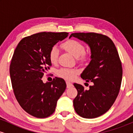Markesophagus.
<instances>
[{
	"mask_svg": "<svg viewBox=\"0 0 133 133\" xmlns=\"http://www.w3.org/2000/svg\"><path fill=\"white\" fill-rule=\"evenodd\" d=\"M66 85H67V88H71L73 86V84L70 82L69 81H66Z\"/></svg>",
	"mask_w": 133,
	"mask_h": 133,
	"instance_id": "34e87169",
	"label": "esophagus"
}]
</instances>
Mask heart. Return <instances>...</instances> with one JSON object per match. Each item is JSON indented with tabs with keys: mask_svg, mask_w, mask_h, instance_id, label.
<instances>
[{
	"mask_svg": "<svg viewBox=\"0 0 133 133\" xmlns=\"http://www.w3.org/2000/svg\"><path fill=\"white\" fill-rule=\"evenodd\" d=\"M61 47L65 51L77 57L80 62H86L91 58L90 53L85 51V46L80 41L76 39H70L62 44ZM59 51L56 46H53L49 52V59L52 64H54L58 61ZM79 74V71L76 68H61L57 72L59 77L66 79L72 80Z\"/></svg>",
	"mask_w": 133,
	"mask_h": 133,
	"instance_id": "heart-1",
	"label": "heart"
}]
</instances>
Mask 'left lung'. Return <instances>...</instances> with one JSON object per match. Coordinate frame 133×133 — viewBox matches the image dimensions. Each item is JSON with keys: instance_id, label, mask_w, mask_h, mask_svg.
I'll return each instance as SVG.
<instances>
[{"instance_id": "8db88e82", "label": "left lung", "mask_w": 133, "mask_h": 133, "mask_svg": "<svg viewBox=\"0 0 133 133\" xmlns=\"http://www.w3.org/2000/svg\"><path fill=\"white\" fill-rule=\"evenodd\" d=\"M72 36L84 41L91 48V61L81 77L94 84L89 90L74 84L77 95L73 105L80 116L95 118L106 113L118 96L123 76L121 62L114 42L108 36L94 32L72 33L69 37Z\"/></svg>"}]
</instances>
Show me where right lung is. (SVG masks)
<instances>
[{"label": "right lung", "instance_id": "obj_1", "mask_svg": "<svg viewBox=\"0 0 133 133\" xmlns=\"http://www.w3.org/2000/svg\"><path fill=\"white\" fill-rule=\"evenodd\" d=\"M68 32H39L19 42L10 65V76L17 101L25 112L37 118L54 113L57 101L66 88L65 81L55 77L44 84V74L52 65L49 52Z\"/></svg>", "mask_w": 133, "mask_h": 133}]
</instances>
